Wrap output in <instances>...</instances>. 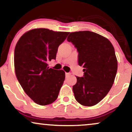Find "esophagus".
<instances>
[{
  "label": "esophagus",
  "instance_id": "obj_1",
  "mask_svg": "<svg viewBox=\"0 0 132 132\" xmlns=\"http://www.w3.org/2000/svg\"><path fill=\"white\" fill-rule=\"evenodd\" d=\"M70 75H71V73H65V77H68Z\"/></svg>",
  "mask_w": 132,
  "mask_h": 132
}]
</instances>
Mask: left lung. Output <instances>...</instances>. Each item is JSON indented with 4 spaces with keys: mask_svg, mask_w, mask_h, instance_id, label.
Here are the masks:
<instances>
[{
    "mask_svg": "<svg viewBox=\"0 0 132 132\" xmlns=\"http://www.w3.org/2000/svg\"><path fill=\"white\" fill-rule=\"evenodd\" d=\"M67 41L78 52V62L84 76L76 77L73 86L76 100L85 106L95 105L109 93L116 76L118 62L109 39L95 32H71Z\"/></svg>",
    "mask_w": 132,
    "mask_h": 132,
    "instance_id": "obj_1",
    "label": "left lung"
}]
</instances>
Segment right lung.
<instances>
[{
  "instance_id": "add662e5",
  "label": "right lung",
  "mask_w": 132,
  "mask_h": 132,
  "mask_svg": "<svg viewBox=\"0 0 132 132\" xmlns=\"http://www.w3.org/2000/svg\"><path fill=\"white\" fill-rule=\"evenodd\" d=\"M69 32L39 28L20 37L14 50L16 77L25 93L34 102L45 106L55 102L65 80V72L49 68L57 48Z\"/></svg>"
}]
</instances>
